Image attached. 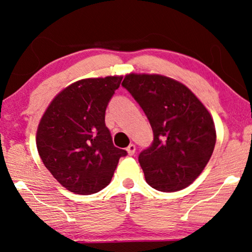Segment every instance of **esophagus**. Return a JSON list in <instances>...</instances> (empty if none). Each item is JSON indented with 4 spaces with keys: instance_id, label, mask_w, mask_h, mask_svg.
<instances>
[{
    "instance_id": "obj_1",
    "label": "esophagus",
    "mask_w": 252,
    "mask_h": 252,
    "mask_svg": "<svg viewBox=\"0 0 252 252\" xmlns=\"http://www.w3.org/2000/svg\"><path fill=\"white\" fill-rule=\"evenodd\" d=\"M127 153H128V155L129 156H133L134 154H135V151H136V148H135V146H134V144H129L128 147H127Z\"/></svg>"
}]
</instances>
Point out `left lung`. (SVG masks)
<instances>
[{
  "label": "left lung",
  "instance_id": "left-lung-1",
  "mask_svg": "<svg viewBox=\"0 0 252 252\" xmlns=\"http://www.w3.org/2000/svg\"><path fill=\"white\" fill-rule=\"evenodd\" d=\"M123 87L146 113L154 142L139 155L147 184L173 192L191 185L212 156L213 119L188 87L160 74H127Z\"/></svg>",
  "mask_w": 252,
  "mask_h": 252
}]
</instances>
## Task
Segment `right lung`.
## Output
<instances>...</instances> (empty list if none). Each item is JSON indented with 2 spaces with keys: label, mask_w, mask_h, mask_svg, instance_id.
Segmentation results:
<instances>
[{
  "label": "right lung",
  "mask_w": 252,
  "mask_h": 252,
  "mask_svg": "<svg viewBox=\"0 0 252 252\" xmlns=\"http://www.w3.org/2000/svg\"><path fill=\"white\" fill-rule=\"evenodd\" d=\"M122 75L75 81L58 93L40 120L36 147L44 166L74 194H95L111 181L126 150L105 126L108 103Z\"/></svg>",
  "instance_id": "1"
}]
</instances>
